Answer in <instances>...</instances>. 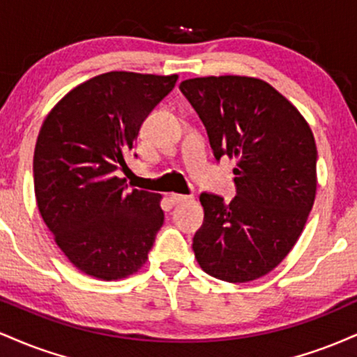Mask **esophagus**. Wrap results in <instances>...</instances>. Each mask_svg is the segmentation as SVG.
<instances>
[{"label":"esophagus","instance_id":"esophagus-1","mask_svg":"<svg viewBox=\"0 0 357 357\" xmlns=\"http://www.w3.org/2000/svg\"><path fill=\"white\" fill-rule=\"evenodd\" d=\"M171 202H173L174 204L178 203H183V202H190L191 196H186V195H178V192H173V195H169Z\"/></svg>","mask_w":357,"mask_h":357}]
</instances>
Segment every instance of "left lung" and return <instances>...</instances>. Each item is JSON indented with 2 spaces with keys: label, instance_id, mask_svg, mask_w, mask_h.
Wrapping results in <instances>:
<instances>
[{
  "label": "left lung",
  "instance_id": "8db88e82",
  "mask_svg": "<svg viewBox=\"0 0 357 357\" xmlns=\"http://www.w3.org/2000/svg\"><path fill=\"white\" fill-rule=\"evenodd\" d=\"M206 127L213 154L236 159V196L203 192L192 238L208 275L250 282L267 275L297 243L317 190V147L296 105L255 77H196L179 85Z\"/></svg>",
  "mask_w": 357,
  "mask_h": 357
}]
</instances>
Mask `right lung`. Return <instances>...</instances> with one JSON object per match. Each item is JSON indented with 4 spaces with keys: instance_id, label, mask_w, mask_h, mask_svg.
<instances>
[{
    "instance_id": "add662e5",
    "label": "right lung",
    "mask_w": 357,
    "mask_h": 357,
    "mask_svg": "<svg viewBox=\"0 0 357 357\" xmlns=\"http://www.w3.org/2000/svg\"><path fill=\"white\" fill-rule=\"evenodd\" d=\"M176 80V73H102L72 89L43 121L33 155L36 204L85 275L136 273L165 223L161 195L127 191L117 171L127 169L141 124Z\"/></svg>"
}]
</instances>
